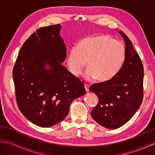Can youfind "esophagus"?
<instances>
[{
	"instance_id": "esophagus-1",
	"label": "esophagus",
	"mask_w": 155,
	"mask_h": 155,
	"mask_svg": "<svg viewBox=\"0 0 155 155\" xmlns=\"http://www.w3.org/2000/svg\"><path fill=\"white\" fill-rule=\"evenodd\" d=\"M84 87H85V89H86V91H87V92L89 91V85L85 84H84Z\"/></svg>"
}]
</instances>
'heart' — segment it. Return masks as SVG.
I'll return each instance as SVG.
<instances>
[{
	"instance_id": "1",
	"label": "heart",
	"mask_w": 155,
	"mask_h": 155,
	"mask_svg": "<svg viewBox=\"0 0 155 155\" xmlns=\"http://www.w3.org/2000/svg\"><path fill=\"white\" fill-rule=\"evenodd\" d=\"M126 51L120 42L107 35L84 38L69 51L67 63L72 74L78 76L87 66L84 74L86 80L98 78L100 81L111 79L123 66Z\"/></svg>"
}]
</instances>
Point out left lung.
<instances>
[{
	"label": "left lung",
	"mask_w": 155,
	"mask_h": 155,
	"mask_svg": "<svg viewBox=\"0 0 155 155\" xmlns=\"http://www.w3.org/2000/svg\"><path fill=\"white\" fill-rule=\"evenodd\" d=\"M119 33L125 42V58L118 73L111 79L92 85L98 103L91 111L94 120L109 129L123 126L139 109L143 98L144 68L130 39Z\"/></svg>",
	"instance_id": "1"
}]
</instances>
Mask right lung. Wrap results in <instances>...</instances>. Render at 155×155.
I'll use <instances>...</instances> for the list:
<instances>
[{"label": "right lung", "mask_w": 155, "mask_h": 155, "mask_svg": "<svg viewBox=\"0 0 155 155\" xmlns=\"http://www.w3.org/2000/svg\"><path fill=\"white\" fill-rule=\"evenodd\" d=\"M61 29L60 25L38 28L23 44L13 68L19 110L41 127L60 123L72 101L86 93L83 82L61 64L67 48Z\"/></svg>", "instance_id": "add662e5"}]
</instances>
